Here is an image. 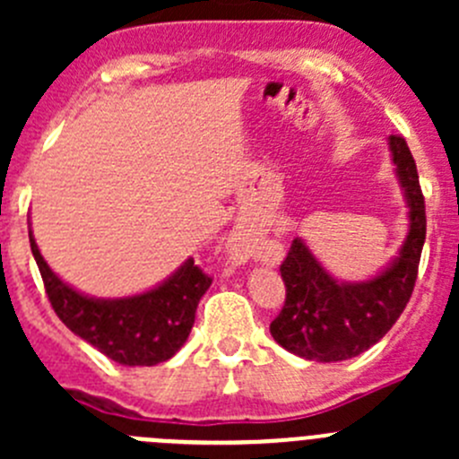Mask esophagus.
<instances>
[{
  "label": "esophagus",
  "mask_w": 459,
  "mask_h": 459,
  "mask_svg": "<svg viewBox=\"0 0 459 459\" xmlns=\"http://www.w3.org/2000/svg\"><path fill=\"white\" fill-rule=\"evenodd\" d=\"M242 251H244V244H242V238H238V235H235L233 239H230V253H233V255H242Z\"/></svg>",
  "instance_id": "obj_1"
}]
</instances>
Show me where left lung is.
Here are the masks:
<instances>
[{"mask_svg": "<svg viewBox=\"0 0 459 459\" xmlns=\"http://www.w3.org/2000/svg\"><path fill=\"white\" fill-rule=\"evenodd\" d=\"M395 178L406 202L409 233L397 255L362 281L333 277L302 238L281 262L286 302L271 335L289 353L316 362H342L377 344L409 304L427 239V211L418 169L402 137H388Z\"/></svg>", "mask_w": 459, "mask_h": 459, "instance_id": "1", "label": "left lung"}]
</instances>
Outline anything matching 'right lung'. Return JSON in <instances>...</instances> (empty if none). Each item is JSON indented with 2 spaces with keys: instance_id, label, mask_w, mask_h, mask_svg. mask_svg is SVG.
Returning a JSON list of instances; mask_svg holds the SVG:
<instances>
[{
  "instance_id": "1",
  "label": "right lung",
  "mask_w": 459,
  "mask_h": 459,
  "mask_svg": "<svg viewBox=\"0 0 459 459\" xmlns=\"http://www.w3.org/2000/svg\"><path fill=\"white\" fill-rule=\"evenodd\" d=\"M30 251L57 317L75 335L124 367H155L173 358L188 340L211 277L188 257L164 281L128 298H91L46 264L29 229Z\"/></svg>"
}]
</instances>
